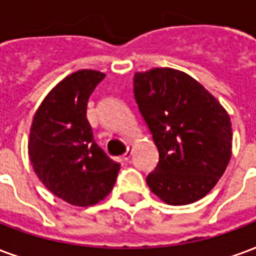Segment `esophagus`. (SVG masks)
<instances>
[{"instance_id": "34e87169", "label": "esophagus", "mask_w": 256, "mask_h": 256, "mask_svg": "<svg viewBox=\"0 0 256 256\" xmlns=\"http://www.w3.org/2000/svg\"><path fill=\"white\" fill-rule=\"evenodd\" d=\"M132 153H133V149H132V146H128V150L123 153V156H122L123 160H124V162H128V158L132 157Z\"/></svg>"}]
</instances>
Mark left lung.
<instances>
[{
    "instance_id": "1",
    "label": "left lung",
    "mask_w": 256,
    "mask_h": 256,
    "mask_svg": "<svg viewBox=\"0 0 256 256\" xmlns=\"http://www.w3.org/2000/svg\"><path fill=\"white\" fill-rule=\"evenodd\" d=\"M134 98L158 150L146 178L150 191L174 206L204 198L232 156L226 110L196 78L172 68L137 72Z\"/></svg>"
}]
</instances>
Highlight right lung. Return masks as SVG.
Listing matches in <instances>:
<instances>
[{
	"label": "right lung",
	"instance_id": "right-lung-1",
	"mask_svg": "<svg viewBox=\"0 0 256 256\" xmlns=\"http://www.w3.org/2000/svg\"><path fill=\"white\" fill-rule=\"evenodd\" d=\"M106 74L82 69L47 94L32 119L28 156L47 190L73 206L99 204L112 190L120 164L94 142L86 104Z\"/></svg>",
	"mask_w": 256,
	"mask_h": 256
}]
</instances>
